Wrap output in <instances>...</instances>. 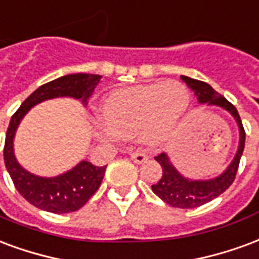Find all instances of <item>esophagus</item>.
Here are the masks:
<instances>
[{
    "label": "esophagus",
    "mask_w": 259,
    "mask_h": 259,
    "mask_svg": "<svg viewBox=\"0 0 259 259\" xmlns=\"http://www.w3.org/2000/svg\"><path fill=\"white\" fill-rule=\"evenodd\" d=\"M131 160L135 164H143L148 160V156L143 152H134L131 153Z\"/></svg>",
    "instance_id": "obj_1"
}]
</instances>
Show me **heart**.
Masks as SVG:
<instances>
[{
  "label": "heart",
  "mask_w": 259,
  "mask_h": 259,
  "mask_svg": "<svg viewBox=\"0 0 259 259\" xmlns=\"http://www.w3.org/2000/svg\"><path fill=\"white\" fill-rule=\"evenodd\" d=\"M189 106V91L179 82L117 90L102 101L105 121H96L94 132L105 142L139 137L146 145L156 146L172 135Z\"/></svg>",
  "instance_id": "obj_1"
}]
</instances>
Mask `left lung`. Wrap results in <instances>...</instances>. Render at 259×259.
I'll return each mask as SVG.
<instances>
[{
    "mask_svg": "<svg viewBox=\"0 0 259 259\" xmlns=\"http://www.w3.org/2000/svg\"><path fill=\"white\" fill-rule=\"evenodd\" d=\"M182 81L186 82V85L193 91L197 101L201 105L208 106H218L229 113L235 118L236 124L239 127V146L236 150V154L226 169L218 177L209 179H192L185 177L175 168V165L171 161L167 153H161L154 157L161 168L163 174L158 182L152 185V190L157 194L164 203H167L171 207L177 208H194L200 205L208 203L211 200L217 199L220 194L225 192L235 181L236 172L239 168L241 154L244 150V142H246V132L241 124L240 116L236 110V107L226 101L225 98L220 95L212 87L204 82V81L194 80L186 75H181Z\"/></svg>",
    "mask_w": 259,
    "mask_h": 259,
    "instance_id": "left-lung-1",
    "label": "left lung"
}]
</instances>
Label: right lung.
<instances>
[{
    "instance_id": "add662e5",
    "label": "right lung",
    "mask_w": 259,
    "mask_h": 259,
    "mask_svg": "<svg viewBox=\"0 0 259 259\" xmlns=\"http://www.w3.org/2000/svg\"><path fill=\"white\" fill-rule=\"evenodd\" d=\"M102 75L75 73L59 77L34 91L20 105L9 121L5 137L4 160L15 188L30 204L54 214H66L80 209L99 189L105 177L106 165L96 167L90 161L80 163L56 177H39L23 168L15 156L13 141L19 124L31 107L55 98H73L87 105Z\"/></svg>"
}]
</instances>
